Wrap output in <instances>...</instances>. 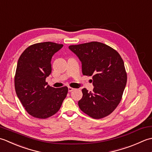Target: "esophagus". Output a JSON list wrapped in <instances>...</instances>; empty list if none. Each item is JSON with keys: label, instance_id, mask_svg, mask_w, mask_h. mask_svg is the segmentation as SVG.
<instances>
[{"label": "esophagus", "instance_id": "obj_1", "mask_svg": "<svg viewBox=\"0 0 152 152\" xmlns=\"http://www.w3.org/2000/svg\"><path fill=\"white\" fill-rule=\"evenodd\" d=\"M73 90H74L73 88L70 87V86H68V91H69V92H72V91H73Z\"/></svg>", "mask_w": 152, "mask_h": 152}]
</instances>
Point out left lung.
I'll return each instance as SVG.
<instances>
[{"label": "left lung", "mask_w": 152, "mask_h": 152, "mask_svg": "<svg viewBox=\"0 0 152 152\" xmlns=\"http://www.w3.org/2000/svg\"><path fill=\"white\" fill-rule=\"evenodd\" d=\"M69 49L81 62L83 75H92L93 91L82 90L80 109L94 119L110 115L119 104L126 84L123 59L114 49L99 42L71 45Z\"/></svg>", "instance_id": "8db88e82"}]
</instances>
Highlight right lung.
Here are the masks:
<instances>
[{
  "label": "right lung",
  "mask_w": 152,
  "mask_h": 152,
  "mask_svg": "<svg viewBox=\"0 0 152 152\" xmlns=\"http://www.w3.org/2000/svg\"><path fill=\"white\" fill-rule=\"evenodd\" d=\"M63 46L52 42L37 43L27 48L18 60L15 92L27 112L36 118L54 115L67 96V86L56 88L45 81L52 72V58Z\"/></svg>",
  "instance_id": "right-lung-1"
}]
</instances>
